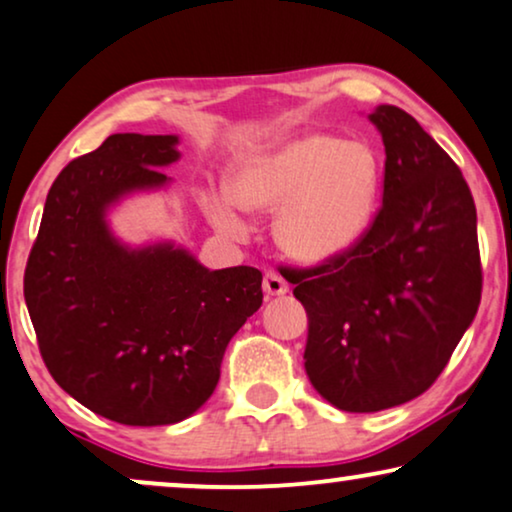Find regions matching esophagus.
<instances>
[{
	"mask_svg": "<svg viewBox=\"0 0 512 512\" xmlns=\"http://www.w3.org/2000/svg\"><path fill=\"white\" fill-rule=\"evenodd\" d=\"M262 288L267 292V297H281L288 292V283H285V278L281 274H276V271H267V274H264Z\"/></svg>",
	"mask_w": 512,
	"mask_h": 512,
	"instance_id": "34e87169",
	"label": "esophagus"
}]
</instances>
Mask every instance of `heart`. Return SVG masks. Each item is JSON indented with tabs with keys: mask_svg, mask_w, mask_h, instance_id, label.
<instances>
[{
	"mask_svg": "<svg viewBox=\"0 0 512 512\" xmlns=\"http://www.w3.org/2000/svg\"><path fill=\"white\" fill-rule=\"evenodd\" d=\"M384 166L370 142L306 131L257 149L231 166L226 199L208 201V217L241 236L238 210L269 215L274 236L299 262L318 264L351 250L370 229L379 206Z\"/></svg>",
	"mask_w": 512,
	"mask_h": 512,
	"instance_id": "heart-1",
	"label": "heart"
}]
</instances>
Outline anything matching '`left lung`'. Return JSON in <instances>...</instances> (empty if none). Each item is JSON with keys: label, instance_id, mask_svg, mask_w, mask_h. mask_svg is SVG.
<instances>
[{"label": "left lung", "instance_id": "left-lung-1", "mask_svg": "<svg viewBox=\"0 0 512 512\" xmlns=\"http://www.w3.org/2000/svg\"><path fill=\"white\" fill-rule=\"evenodd\" d=\"M370 121L386 149L370 229L335 260L281 269L309 316V381L344 412L428 391L482 295L478 213L459 166L405 109L379 105Z\"/></svg>", "mask_w": 512, "mask_h": 512}]
</instances>
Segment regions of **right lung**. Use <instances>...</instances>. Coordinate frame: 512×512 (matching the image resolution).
I'll return each mask as SVG.
<instances>
[{
    "label": "right lung",
    "instance_id": "obj_1",
    "mask_svg": "<svg viewBox=\"0 0 512 512\" xmlns=\"http://www.w3.org/2000/svg\"><path fill=\"white\" fill-rule=\"evenodd\" d=\"M177 135L114 133L60 170L25 267V304L56 384L109 421L168 426L213 395L231 337L262 306L252 267L210 271L175 243L131 248L109 208L161 189Z\"/></svg>",
    "mask_w": 512,
    "mask_h": 512
}]
</instances>
